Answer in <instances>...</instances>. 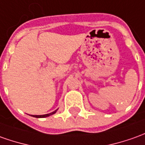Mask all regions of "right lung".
<instances>
[{"label":"right lung","instance_id":"add662e5","mask_svg":"<svg viewBox=\"0 0 145 145\" xmlns=\"http://www.w3.org/2000/svg\"><path fill=\"white\" fill-rule=\"evenodd\" d=\"M57 109L54 110V112L50 113V114H43V115H32V117H35V118H46V117H49L52 115V114H55L57 112Z\"/></svg>","mask_w":145,"mask_h":145}]
</instances>
